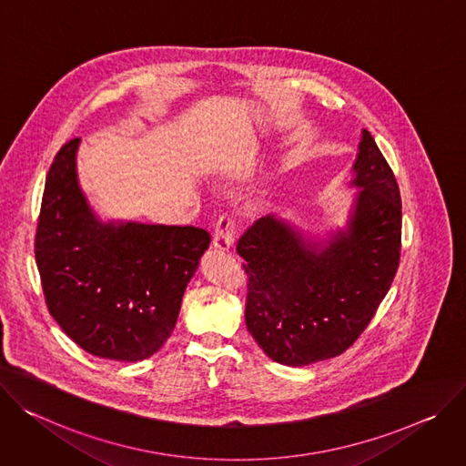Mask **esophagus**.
<instances>
[{
    "label": "esophagus",
    "mask_w": 466,
    "mask_h": 466,
    "mask_svg": "<svg viewBox=\"0 0 466 466\" xmlns=\"http://www.w3.org/2000/svg\"><path fill=\"white\" fill-rule=\"evenodd\" d=\"M233 233H235V220L231 215L224 213L215 228V237H213V246L220 251H228L233 244Z\"/></svg>",
    "instance_id": "34e87169"
}]
</instances>
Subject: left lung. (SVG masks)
Wrapping results in <instances>:
<instances>
[{"label": "left lung", "mask_w": 466, "mask_h": 466, "mask_svg": "<svg viewBox=\"0 0 466 466\" xmlns=\"http://www.w3.org/2000/svg\"><path fill=\"white\" fill-rule=\"evenodd\" d=\"M348 226L328 240L265 217L237 244L248 274L246 328L276 363L305 367L346 351L365 331L400 265L396 177L363 129L353 165Z\"/></svg>", "instance_id": "1"}]
</instances>
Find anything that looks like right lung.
Here are the masks:
<instances>
[{"mask_svg": "<svg viewBox=\"0 0 466 466\" xmlns=\"http://www.w3.org/2000/svg\"><path fill=\"white\" fill-rule=\"evenodd\" d=\"M79 138L46 177L35 257L49 315L85 351L135 363L172 335L211 235L192 226L101 222L79 187Z\"/></svg>", "mask_w": 466, "mask_h": 466, "instance_id": "1", "label": "right lung"}]
</instances>
